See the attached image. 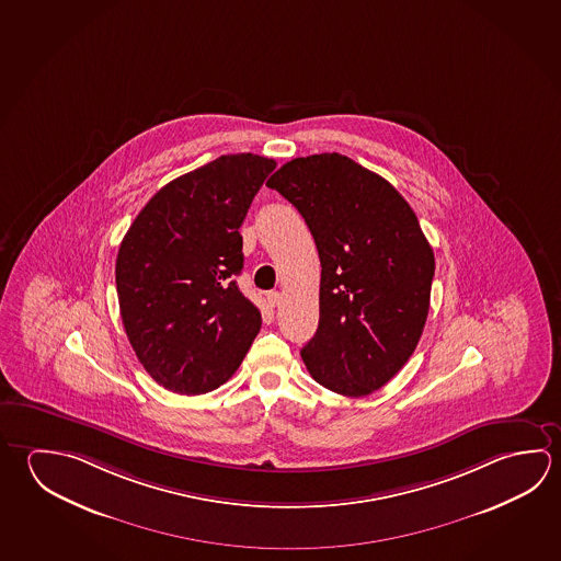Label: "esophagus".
I'll return each instance as SVG.
<instances>
[{
  "label": "esophagus",
  "mask_w": 561,
  "mask_h": 561,
  "mask_svg": "<svg viewBox=\"0 0 561 561\" xmlns=\"http://www.w3.org/2000/svg\"><path fill=\"white\" fill-rule=\"evenodd\" d=\"M267 304H270V307H277V305L282 304V294L279 291H270L267 294Z\"/></svg>",
  "instance_id": "34e87169"
}]
</instances>
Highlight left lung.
<instances>
[{
    "mask_svg": "<svg viewBox=\"0 0 561 561\" xmlns=\"http://www.w3.org/2000/svg\"><path fill=\"white\" fill-rule=\"evenodd\" d=\"M321 260L319 327L301 348L331 392L368 396L400 373L423 333L435 257L405 198L341 153L287 161L270 178Z\"/></svg>",
    "mask_w": 561,
    "mask_h": 561,
    "instance_id": "left-lung-1",
    "label": "left lung"
}]
</instances>
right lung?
<instances>
[{
	"label": "right lung",
	"mask_w": 561,
	"mask_h": 561,
	"mask_svg": "<svg viewBox=\"0 0 561 561\" xmlns=\"http://www.w3.org/2000/svg\"><path fill=\"white\" fill-rule=\"evenodd\" d=\"M276 169L254 153L220 156L173 179L141 208L119 244L116 287L129 344L171 392L227 382L262 327L238 289L248 208Z\"/></svg>",
	"instance_id": "right-lung-1"
}]
</instances>
